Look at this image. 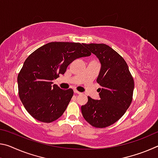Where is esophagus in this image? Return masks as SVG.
Returning <instances> with one entry per match:
<instances>
[{
	"mask_svg": "<svg viewBox=\"0 0 158 158\" xmlns=\"http://www.w3.org/2000/svg\"><path fill=\"white\" fill-rule=\"evenodd\" d=\"M74 93H77V94H81V92H79V91H78V90H74Z\"/></svg>",
	"mask_w": 158,
	"mask_h": 158,
	"instance_id": "esophagus-1",
	"label": "esophagus"
}]
</instances>
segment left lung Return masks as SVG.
Here are the masks:
<instances>
[{"label":"left lung","mask_w":158,"mask_h":158,"mask_svg":"<svg viewBox=\"0 0 158 158\" xmlns=\"http://www.w3.org/2000/svg\"><path fill=\"white\" fill-rule=\"evenodd\" d=\"M101 63L97 79L100 100L88 97L81 106L84 119L93 127L103 128L114 124L129 108L135 87L127 64L121 55L105 44H84Z\"/></svg>","instance_id":"left-lung-1"}]
</instances>
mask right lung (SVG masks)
<instances>
[{
	"mask_svg": "<svg viewBox=\"0 0 158 158\" xmlns=\"http://www.w3.org/2000/svg\"><path fill=\"white\" fill-rule=\"evenodd\" d=\"M90 55L84 44L52 42L26 58L17 82L20 100L31 116L48 123L62 116L74 92L71 89H60L52 81L65 73L73 60Z\"/></svg>",
	"mask_w": 158,
	"mask_h": 158,
	"instance_id": "obj_1",
	"label": "right lung"
}]
</instances>
